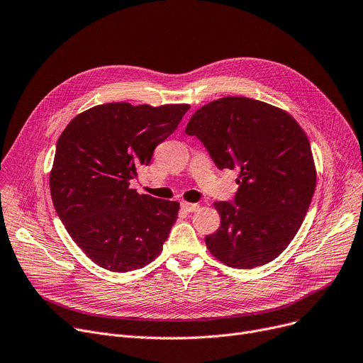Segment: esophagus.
Segmentation results:
<instances>
[{"label":"esophagus","mask_w":363,"mask_h":363,"mask_svg":"<svg viewBox=\"0 0 363 363\" xmlns=\"http://www.w3.org/2000/svg\"><path fill=\"white\" fill-rule=\"evenodd\" d=\"M181 207L184 208L185 212L191 213V212H196L200 206H199V204H196V203H186V201H182V203H181Z\"/></svg>","instance_id":"1"}]
</instances>
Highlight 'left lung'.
Masks as SVG:
<instances>
[{"label": "left lung", "instance_id": "left-lung-1", "mask_svg": "<svg viewBox=\"0 0 363 363\" xmlns=\"http://www.w3.org/2000/svg\"><path fill=\"white\" fill-rule=\"evenodd\" d=\"M185 132L196 135L219 169H238L233 201H215L219 230L208 252L237 269L278 257L303 223L316 186L309 140L287 111L247 97L200 107Z\"/></svg>", "mask_w": 363, "mask_h": 363}]
</instances>
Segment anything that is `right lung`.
Segmentation results:
<instances>
[{
    "label": "right lung",
    "instance_id": "1",
    "mask_svg": "<svg viewBox=\"0 0 363 363\" xmlns=\"http://www.w3.org/2000/svg\"><path fill=\"white\" fill-rule=\"evenodd\" d=\"M188 108L100 104L62 132L50 174L52 204L72 240L101 268L140 269L163 250L179 203L138 194L129 184Z\"/></svg>",
    "mask_w": 363,
    "mask_h": 363
}]
</instances>
